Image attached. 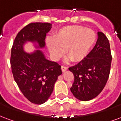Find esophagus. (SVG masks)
<instances>
[{
  "label": "esophagus",
  "mask_w": 121,
  "mask_h": 121,
  "mask_svg": "<svg viewBox=\"0 0 121 121\" xmlns=\"http://www.w3.org/2000/svg\"><path fill=\"white\" fill-rule=\"evenodd\" d=\"M67 70V67L65 66H61V71L62 72H65Z\"/></svg>",
  "instance_id": "obj_1"
}]
</instances>
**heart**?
Returning <instances> with one entry per match:
<instances>
[{"mask_svg":"<svg viewBox=\"0 0 121 121\" xmlns=\"http://www.w3.org/2000/svg\"><path fill=\"white\" fill-rule=\"evenodd\" d=\"M96 34L91 28L73 25L62 28L56 33L47 47L54 60L65 54L74 62H80L88 55L96 41Z\"/></svg>","mask_w":121,"mask_h":121,"instance_id":"heart-1","label":"heart"}]
</instances>
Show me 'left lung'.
<instances>
[{
	"label": "left lung",
	"mask_w": 121,
	"mask_h": 121,
	"mask_svg": "<svg viewBox=\"0 0 121 121\" xmlns=\"http://www.w3.org/2000/svg\"><path fill=\"white\" fill-rule=\"evenodd\" d=\"M112 60L109 40L99 32L96 45L86 58L69 68L74 78L71 91L76 99L87 101L101 93L109 78Z\"/></svg>",
	"instance_id": "obj_1"
}]
</instances>
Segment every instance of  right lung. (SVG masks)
Returning <instances> with one entry per match:
<instances>
[{
	"label": "right lung",
	"mask_w": 121,
	"mask_h": 121,
	"mask_svg": "<svg viewBox=\"0 0 121 121\" xmlns=\"http://www.w3.org/2000/svg\"><path fill=\"white\" fill-rule=\"evenodd\" d=\"M50 29L48 22H31L19 32L12 48L10 63L13 78L23 95L34 104L47 100L62 72L61 65L47 60L41 51L27 54L23 45L29 41L44 47L46 35Z\"/></svg>",
	"instance_id": "right-lung-1"
}]
</instances>
